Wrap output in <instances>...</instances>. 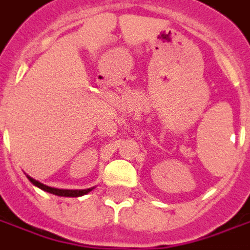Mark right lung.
<instances>
[{
	"mask_svg": "<svg viewBox=\"0 0 250 250\" xmlns=\"http://www.w3.org/2000/svg\"><path fill=\"white\" fill-rule=\"evenodd\" d=\"M26 176H27V179L30 180L35 187L40 188L42 190L48 191V193H51V194L60 195V197H81V195L87 194L88 191H91L92 189H94V188H90V189H81V190H78V189H77V190H70V189H57V188H51V187H48V185H44V184L39 183V181H36L35 179L30 177L28 175Z\"/></svg>",
	"mask_w": 250,
	"mask_h": 250,
	"instance_id": "add662e5",
	"label": "right lung"
}]
</instances>
